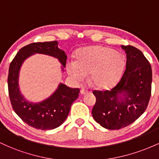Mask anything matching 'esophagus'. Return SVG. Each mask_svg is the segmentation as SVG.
<instances>
[{
	"instance_id": "esophagus-1",
	"label": "esophagus",
	"mask_w": 159,
	"mask_h": 159,
	"mask_svg": "<svg viewBox=\"0 0 159 159\" xmlns=\"http://www.w3.org/2000/svg\"><path fill=\"white\" fill-rule=\"evenodd\" d=\"M80 93H81L82 95H84V94H86V93H88V91H87V90H85V89L82 88L81 90H80Z\"/></svg>"
}]
</instances>
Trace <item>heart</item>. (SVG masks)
I'll return each mask as SVG.
<instances>
[{"instance_id": "heart-1", "label": "heart", "mask_w": 159, "mask_h": 159, "mask_svg": "<svg viewBox=\"0 0 159 159\" xmlns=\"http://www.w3.org/2000/svg\"><path fill=\"white\" fill-rule=\"evenodd\" d=\"M125 66V58L122 53L102 45L78 49L76 61H67L66 66L67 73L73 81H84L90 73L91 84L100 90L116 84Z\"/></svg>"}]
</instances>
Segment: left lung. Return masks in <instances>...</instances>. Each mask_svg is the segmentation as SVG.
<instances>
[{"mask_svg":"<svg viewBox=\"0 0 159 159\" xmlns=\"http://www.w3.org/2000/svg\"><path fill=\"white\" fill-rule=\"evenodd\" d=\"M126 54V66L120 81L111 90H94L96 102L94 120L102 126L116 130L134 123L147 109L151 96L152 68L139 49L121 45Z\"/></svg>","mask_w":159,"mask_h":159,"instance_id":"1","label":"left lung"}]
</instances>
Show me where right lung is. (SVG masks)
Here are the masks:
<instances>
[{"label": "right lung", "instance_id": "obj_1", "mask_svg": "<svg viewBox=\"0 0 159 159\" xmlns=\"http://www.w3.org/2000/svg\"><path fill=\"white\" fill-rule=\"evenodd\" d=\"M57 41L34 43L23 47L16 54L9 68L8 90L16 114L27 125L41 130H51L61 125L66 119L71 105L78 97L80 90L60 84L50 97L38 103L27 101L21 94L19 85V71L23 62L34 54H43L57 58L66 67L67 56L58 48Z\"/></svg>", "mask_w": 159, "mask_h": 159}]
</instances>
